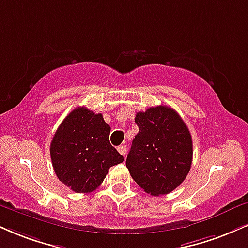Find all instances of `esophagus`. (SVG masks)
I'll use <instances>...</instances> for the list:
<instances>
[{"mask_svg":"<svg viewBox=\"0 0 248 248\" xmlns=\"http://www.w3.org/2000/svg\"><path fill=\"white\" fill-rule=\"evenodd\" d=\"M118 151H119V153H120L124 157L127 155V148L124 147V145H120V147H118Z\"/></svg>","mask_w":248,"mask_h":248,"instance_id":"1","label":"esophagus"}]
</instances>
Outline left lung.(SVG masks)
<instances>
[{"instance_id":"obj_1","label":"left lung","mask_w":248,"mask_h":248,"mask_svg":"<svg viewBox=\"0 0 248 248\" xmlns=\"http://www.w3.org/2000/svg\"><path fill=\"white\" fill-rule=\"evenodd\" d=\"M139 133L126 166L141 188L154 196L174 190L188 174L193 159L192 136L180 115L168 106L137 112Z\"/></svg>"}]
</instances>
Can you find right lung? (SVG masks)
I'll return each instance as SVG.
<instances>
[{
    "mask_svg": "<svg viewBox=\"0 0 248 248\" xmlns=\"http://www.w3.org/2000/svg\"><path fill=\"white\" fill-rule=\"evenodd\" d=\"M109 132L103 115L86 107H77L65 116L50 143V159L59 180L76 193L98 188L108 169L124 162L109 143Z\"/></svg>",
    "mask_w": 248,
    "mask_h": 248,
    "instance_id": "obj_1",
    "label": "right lung"
}]
</instances>
